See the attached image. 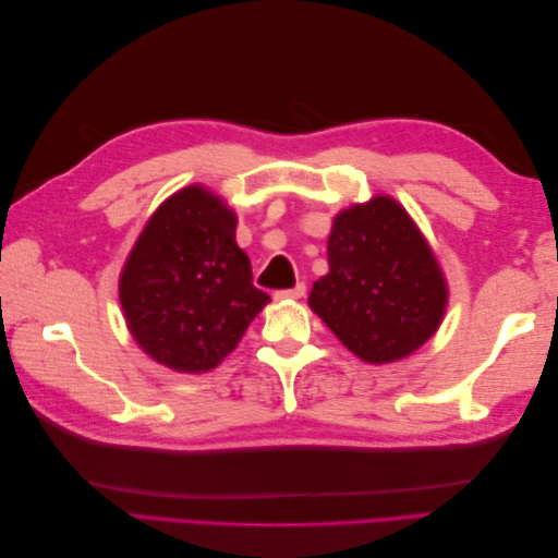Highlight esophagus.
Segmentation results:
<instances>
[{"instance_id":"1","label":"esophagus","mask_w":558,"mask_h":558,"mask_svg":"<svg viewBox=\"0 0 558 558\" xmlns=\"http://www.w3.org/2000/svg\"><path fill=\"white\" fill-rule=\"evenodd\" d=\"M305 293H307V286L300 281L298 286H293V289L277 291V293H275V300H298V298H302Z\"/></svg>"}]
</instances>
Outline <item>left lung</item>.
I'll list each match as a JSON object with an SVG mask.
<instances>
[{
	"label": "left lung",
	"instance_id": "left-lung-1",
	"mask_svg": "<svg viewBox=\"0 0 558 558\" xmlns=\"http://www.w3.org/2000/svg\"><path fill=\"white\" fill-rule=\"evenodd\" d=\"M330 272L310 307L367 363H393L428 342L447 310V283L428 242L393 197L335 216Z\"/></svg>",
	"mask_w": 558,
	"mask_h": 558
}]
</instances>
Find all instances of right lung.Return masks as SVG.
<instances>
[{
	"mask_svg": "<svg viewBox=\"0 0 558 558\" xmlns=\"http://www.w3.org/2000/svg\"><path fill=\"white\" fill-rule=\"evenodd\" d=\"M221 197L189 185L150 216L121 275V307L137 344L177 373H207L238 347L269 295L253 286Z\"/></svg>",
	"mask_w": 558,
	"mask_h": 558,
	"instance_id": "right-lung-1",
	"label": "right lung"
}]
</instances>
